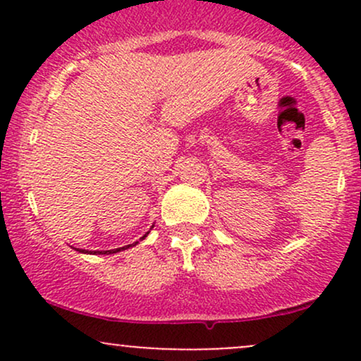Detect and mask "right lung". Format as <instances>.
<instances>
[{"label":"right lung","instance_id":"1","mask_svg":"<svg viewBox=\"0 0 361 361\" xmlns=\"http://www.w3.org/2000/svg\"><path fill=\"white\" fill-rule=\"evenodd\" d=\"M149 234V233H147ZM146 234V235H147ZM146 235H144V238H146ZM142 238V239H144ZM135 244H137V243H134V244H128V246H123V247H117V250H111V251H105V252H102L100 251V255H111V252H118V251H123V250H127V247H132V246H135ZM78 251H80V252H88V251H86V250H78ZM98 252V251H97ZM93 255H94V252H93Z\"/></svg>","mask_w":361,"mask_h":361}]
</instances>
